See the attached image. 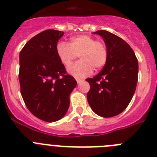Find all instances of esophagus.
<instances>
[{
    "label": "esophagus",
    "instance_id": "1",
    "mask_svg": "<svg viewBox=\"0 0 157 157\" xmlns=\"http://www.w3.org/2000/svg\"><path fill=\"white\" fill-rule=\"evenodd\" d=\"M76 81H77L78 83H80V82H82V81H84V80L81 79V78H76Z\"/></svg>",
    "mask_w": 157,
    "mask_h": 157
}]
</instances>
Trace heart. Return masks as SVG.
Masks as SVG:
<instances>
[{"instance_id": "b5f03b06", "label": "heart", "mask_w": 157, "mask_h": 157, "mask_svg": "<svg viewBox=\"0 0 157 157\" xmlns=\"http://www.w3.org/2000/svg\"><path fill=\"white\" fill-rule=\"evenodd\" d=\"M59 60L66 67L70 66L78 56L81 60L69 67L68 71L76 77H85L90 75L93 68L99 70L107 63L109 52L105 43L97 41L90 35L82 34L72 37L69 44L59 42L56 47Z\"/></svg>"}]
</instances>
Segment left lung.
Segmentation results:
<instances>
[{
    "instance_id": "left-lung-1",
    "label": "left lung",
    "mask_w": 157,
    "mask_h": 157,
    "mask_svg": "<svg viewBox=\"0 0 157 157\" xmlns=\"http://www.w3.org/2000/svg\"><path fill=\"white\" fill-rule=\"evenodd\" d=\"M94 34L103 37L109 56L103 69L86 79L90 85L87 100L96 114L112 117L125 110L132 99L138 82V61L132 48L121 37L107 30Z\"/></svg>"
}]
</instances>
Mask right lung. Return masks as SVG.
<instances>
[{"mask_svg":"<svg viewBox=\"0 0 157 157\" xmlns=\"http://www.w3.org/2000/svg\"><path fill=\"white\" fill-rule=\"evenodd\" d=\"M63 31L46 30L29 40L19 53L22 98L32 114L52 123L64 116L77 82L67 74L56 53Z\"/></svg>","mask_w":157,"mask_h":157,"instance_id":"1","label":"right lung"}]
</instances>
